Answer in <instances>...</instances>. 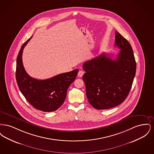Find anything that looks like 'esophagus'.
Instances as JSON below:
<instances>
[{"label":"esophagus","instance_id":"obj_1","mask_svg":"<svg viewBox=\"0 0 154 154\" xmlns=\"http://www.w3.org/2000/svg\"><path fill=\"white\" fill-rule=\"evenodd\" d=\"M84 72L83 71H82V70H80L79 72V73H78V76L79 77H81L82 75H83V74H84Z\"/></svg>","mask_w":154,"mask_h":154}]
</instances>
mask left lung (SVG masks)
Here are the masks:
<instances>
[{"label": "left lung", "mask_w": 154, "mask_h": 154, "mask_svg": "<svg viewBox=\"0 0 154 154\" xmlns=\"http://www.w3.org/2000/svg\"><path fill=\"white\" fill-rule=\"evenodd\" d=\"M115 45L121 50L116 60L102 54L82 66L88 101L97 110L111 109L123 102L136 74V63L132 47L118 32H116Z\"/></svg>", "instance_id": "obj_1"}]
</instances>
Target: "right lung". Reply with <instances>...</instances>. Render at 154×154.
I'll use <instances>...</instances> for the list:
<instances>
[{
    "label": "right lung",
    "mask_w": 154,
    "mask_h": 154,
    "mask_svg": "<svg viewBox=\"0 0 154 154\" xmlns=\"http://www.w3.org/2000/svg\"><path fill=\"white\" fill-rule=\"evenodd\" d=\"M31 38L23 44L17 56L16 80L22 95L33 107L44 112H52L64 103L68 88L75 80L79 69L46 80L31 77L26 72L22 59L23 50Z\"/></svg>",
    "instance_id": "right-lung-1"
}]
</instances>
